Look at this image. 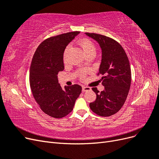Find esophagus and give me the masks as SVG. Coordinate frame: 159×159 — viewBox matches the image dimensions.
Returning <instances> with one entry per match:
<instances>
[{
    "instance_id": "34e87169",
    "label": "esophagus",
    "mask_w": 159,
    "mask_h": 159,
    "mask_svg": "<svg viewBox=\"0 0 159 159\" xmlns=\"http://www.w3.org/2000/svg\"><path fill=\"white\" fill-rule=\"evenodd\" d=\"M91 90V88L89 87H87V86H83L82 87V91L84 92L85 91H90Z\"/></svg>"
}]
</instances>
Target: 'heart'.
<instances>
[{"label": "heart", "instance_id": "b5f03b06", "mask_svg": "<svg viewBox=\"0 0 159 159\" xmlns=\"http://www.w3.org/2000/svg\"><path fill=\"white\" fill-rule=\"evenodd\" d=\"M78 44L85 56L95 54V50H96L95 46L91 40L88 39H83V40H81L78 42ZM64 60H65V54H64ZM84 76H85L84 73H81L80 78L81 79L84 78Z\"/></svg>", "mask_w": 159, "mask_h": 159}]
</instances>
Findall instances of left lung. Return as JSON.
<instances>
[{"mask_svg": "<svg viewBox=\"0 0 159 159\" xmlns=\"http://www.w3.org/2000/svg\"><path fill=\"white\" fill-rule=\"evenodd\" d=\"M98 42L102 49V62L99 74L104 90L96 88L95 102L89 103L93 112L102 117H109L117 113L123 107L129 93L131 81V71L128 57L121 44L112 38L95 33H85Z\"/></svg>", "mask_w": 159, "mask_h": 159, "instance_id": "obj_1", "label": "left lung"}]
</instances>
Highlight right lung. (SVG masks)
Segmentation results:
<instances>
[{"label": "right lung", "instance_id": "add662e5", "mask_svg": "<svg viewBox=\"0 0 159 159\" xmlns=\"http://www.w3.org/2000/svg\"><path fill=\"white\" fill-rule=\"evenodd\" d=\"M80 32L50 37L38 47L31 62L30 85L36 102L43 112L54 118L68 115L78 98L81 87L78 84L61 87L57 74L64 69V52Z\"/></svg>", "mask_w": 159, "mask_h": 159}]
</instances>
